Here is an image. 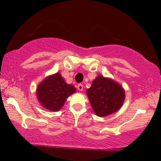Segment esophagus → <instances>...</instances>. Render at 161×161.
Wrapping results in <instances>:
<instances>
[{"instance_id":"34e87169","label":"esophagus","mask_w":161,"mask_h":161,"mask_svg":"<svg viewBox=\"0 0 161 161\" xmlns=\"http://www.w3.org/2000/svg\"><path fill=\"white\" fill-rule=\"evenodd\" d=\"M77 88H78L79 91L82 92V90H83V86H82V84H79V85H78V86H77Z\"/></svg>"}]
</instances>
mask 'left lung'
Segmentation results:
<instances>
[{
  "mask_svg": "<svg viewBox=\"0 0 161 161\" xmlns=\"http://www.w3.org/2000/svg\"><path fill=\"white\" fill-rule=\"evenodd\" d=\"M86 94L94 112L98 116H108L119 110L125 100L123 87L103 75L97 76Z\"/></svg>",
  "mask_w": 161,
  "mask_h": 161,
  "instance_id": "left-lung-1",
  "label": "left lung"
}]
</instances>
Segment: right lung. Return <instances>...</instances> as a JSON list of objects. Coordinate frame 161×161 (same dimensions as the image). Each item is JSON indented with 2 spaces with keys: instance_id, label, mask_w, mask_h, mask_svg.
<instances>
[{
  "instance_id": "add662e5",
  "label": "right lung",
  "mask_w": 161,
  "mask_h": 161,
  "mask_svg": "<svg viewBox=\"0 0 161 161\" xmlns=\"http://www.w3.org/2000/svg\"><path fill=\"white\" fill-rule=\"evenodd\" d=\"M73 85L66 84L59 73L49 75L37 87V98L43 108L51 111L60 110L66 98L75 93Z\"/></svg>"
}]
</instances>
